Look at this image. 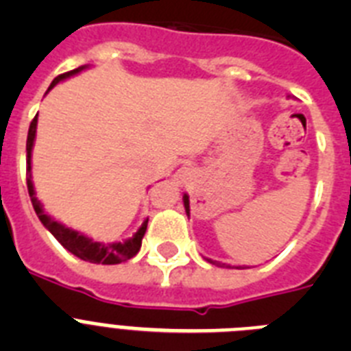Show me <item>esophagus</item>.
I'll use <instances>...</instances> for the list:
<instances>
[{
	"instance_id": "34e87169",
	"label": "esophagus",
	"mask_w": 351,
	"mask_h": 351,
	"mask_svg": "<svg viewBox=\"0 0 351 351\" xmlns=\"http://www.w3.org/2000/svg\"><path fill=\"white\" fill-rule=\"evenodd\" d=\"M173 178L178 179L179 182H186L188 181V178H190V170L188 169H179L178 172H176V176Z\"/></svg>"
}]
</instances>
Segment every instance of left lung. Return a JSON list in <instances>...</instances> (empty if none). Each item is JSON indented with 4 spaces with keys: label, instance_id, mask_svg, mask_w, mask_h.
Returning <instances> with one entry per match:
<instances>
[{
    "label": "left lung",
    "instance_id": "8db88e82",
    "mask_svg": "<svg viewBox=\"0 0 351 351\" xmlns=\"http://www.w3.org/2000/svg\"><path fill=\"white\" fill-rule=\"evenodd\" d=\"M182 202H184L186 214L190 216V197H188V195H186V193H184V197H182ZM207 262H209V263H216V262H213V260H210V258H207ZM237 269H241V267H237Z\"/></svg>",
    "mask_w": 351,
    "mask_h": 351
}]
</instances>
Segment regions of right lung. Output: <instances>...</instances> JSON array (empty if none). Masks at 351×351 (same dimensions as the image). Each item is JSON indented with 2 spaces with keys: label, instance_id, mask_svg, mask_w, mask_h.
I'll return each mask as SVG.
<instances>
[{
  "label": "right lung",
  "instance_id": "add662e5",
  "mask_svg": "<svg viewBox=\"0 0 351 351\" xmlns=\"http://www.w3.org/2000/svg\"><path fill=\"white\" fill-rule=\"evenodd\" d=\"M86 64L84 66L75 68V70L66 71L63 75H58L52 84L49 86L47 91H51L54 88L56 84L61 82V80L68 79L71 75H77L79 71L86 70ZM36 123L38 119H33L29 125V132H27V142H26V181H27V191H29V198L31 204H33V209H35L36 216L42 221V225L54 235L60 244L63 247H66L70 251L71 255L79 256L80 260L84 262H91V263H101V265H116V263L126 262V260L133 258V256L137 255L138 250L142 246V237H144L145 230H147V219H144V223L141 225L135 234L132 235L130 239H125V241H121V243H96L93 241L91 237L88 235L80 234V232L73 230V228H68L66 225L63 223L56 221L54 218H51L49 214H45L43 210V206L40 204V200L36 198L35 195V186H33V181H31V151H33V144H35V137H36Z\"/></svg>",
  "mask_w": 351,
  "mask_h": 351
}]
</instances>
